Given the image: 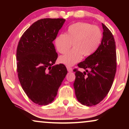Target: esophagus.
Listing matches in <instances>:
<instances>
[{
    "mask_svg": "<svg viewBox=\"0 0 129 129\" xmlns=\"http://www.w3.org/2000/svg\"><path fill=\"white\" fill-rule=\"evenodd\" d=\"M67 69H68V71L69 72H72V71H73V69H72V68H70V67L69 66H67Z\"/></svg>",
    "mask_w": 129,
    "mask_h": 129,
    "instance_id": "1",
    "label": "esophagus"
}]
</instances>
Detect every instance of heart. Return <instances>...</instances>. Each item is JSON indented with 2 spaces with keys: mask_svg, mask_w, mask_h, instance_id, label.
<instances>
[{
  "mask_svg": "<svg viewBox=\"0 0 129 129\" xmlns=\"http://www.w3.org/2000/svg\"><path fill=\"white\" fill-rule=\"evenodd\" d=\"M102 38V31L96 26L87 23L77 22L68 27L66 34L56 37L55 45L60 53L64 54L72 46V50L59 58L60 63L73 66L82 59L94 53L99 46Z\"/></svg>",
  "mask_w": 129,
  "mask_h": 129,
  "instance_id": "b5f03b06",
  "label": "heart"
}]
</instances>
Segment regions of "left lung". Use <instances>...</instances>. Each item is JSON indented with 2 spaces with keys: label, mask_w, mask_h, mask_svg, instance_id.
Returning <instances> with one entry per match:
<instances>
[{
  "label": "left lung",
  "mask_w": 129,
  "mask_h": 129,
  "mask_svg": "<svg viewBox=\"0 0 129 129\" xmlns=\"http://www.w3.org/2000/svg\"><path fill=\"white\" fill-rule=\"evenodd\" d=\"M101 44L92 55L79 63L83 73L75 69V94L82 105L92 106L99 103L112 87L116 72V43L112 32L102 23Z\"/></svg>",
  "instance_id": "1"
}]
</instances>
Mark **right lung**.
<instances>
[{"instance_id": "obj_1", "label": "right lung", "mask_w": 129, "mask_h": 129, "mask_svg": "<svg viewBox=\"0 0 129 129\" xmlns=\"http://www.w3.org/2000/svg\"><path fill=\"white\" fill-rule=\"evenodd\" d=\"M65 20H38L24 31L17 45L19 82L28 98L39 105H47L53 101L68 73L64 64L53 66L57 58L53 42Z\"/></svg>"}]
</instances>
